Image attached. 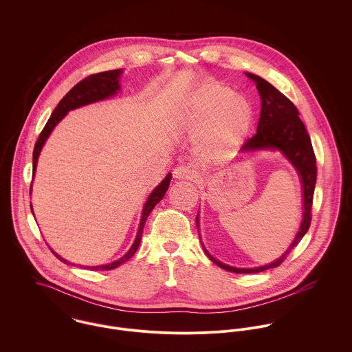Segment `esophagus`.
I'll return each mask as SVG.
<instances>
[{"mask_svg":"<svg viewBox=\"0 0 352 352\" xmlns=\"http://www.w3.org/2000/svg\"><path fill=\"white\" fill-rule=\"evenodd\" d=\"M173 177L177 180H192L195 177V170L188 165H179L173 170Z\"/></svg>","mask_w":352,"mask_h":352,"instance_id":"34e87169","label":"esophagus"}]
</instances>
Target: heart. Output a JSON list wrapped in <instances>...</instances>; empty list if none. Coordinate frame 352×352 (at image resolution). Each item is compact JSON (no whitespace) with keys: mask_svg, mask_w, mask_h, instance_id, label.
I'll use <instances>...</instances> for the list:
<instances>
[{"mask_svg":"<svg viewBox=\"0 0 352 352\" xmlns=\"http://www.w3.org/2000/svg\"><path fill=\"white\" fill-rule=\"evenodd\" d=\"M253 119L251 104L230 87L207 82L184 102L180 120L198 133L197 149L211 162L226 161L244 142Z\"/></svg>","mask_w":352,"mask_h":352,"instance_id":"1","label":"heart"}]
</instances>
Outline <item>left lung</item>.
<instances>
[{
    "mask_svg": "<svg viewBox=\"0 0 352 352\" xmlns=\"http://www.w3.org/2000/svg\"><path fill=\"white\" fill-rule=\"evenodd\" d=\"M247 76L256 82V88L261 99V109H260V119L257 123L256 134L244 142L241 151L278 149L289 158V161L296 166L301 177L302 190H303V218H302L300 232L297 233V237L294 239L290 248L285 252V254L280 256L276 261L263 267L234 268L215 260L203 248L211 261H214L221 268L234 274L261 272L268 268H275L285 261L287 254L292 252V250H294V247L301 241L305 233L309 230V226L311 222V204H313V194H314L316 176H317L316 155L313 151L311 141L303 122L298 116L300 112L297 107L264 78L254 76L252 73H247ZM197 223H198V217H197Z\"/></svg>",
    "mask_w": 352,
    "mask_h": 352,
    "instance_id": "8db88e82",
    "label": "left lung"
}]
</instances>
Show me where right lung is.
<instances>
[{
    "label": "right lung",
    "instance_id": "1",
    "mask_svg": "<svg viewBox=\"0 0 352 352\" xmlns=\"http://www.w3.org/2000/svg\"><path fill=\"white\" fill-rule=\"evenodd\" d=\"M122 70L118 69V70H109V72H101V73H96V74H91L88 76L87 78L81 80L78 84H76L65 96L63 99L59 101V104L55 107V109L52 111L51 113L50 119L47 120L46 126L43 127L36 144H35V148H34V169H32V175L35 173V169H36V162H38V157H39V153L42 151L46 140L49 138V135L52 131V129L56 126L58 122L62 120V118L70 111V109H74V108H78V107H82V105H87V104H91V102H95V101L102 100V99H107L112 95L116 94V91L120 88L119 87V76H120ZM170 177L172 175L169 173L161 183L160 186L153 191L151 194V197L148 198V201L144 206V211H142V218H141V222H140V229H138V234L135 237V241L133 244V247L130 248V251L127 252L123 257H120L119 260L113 261V263H109V264H105V265H99V267H88L91 270H100V271H108V270H113L116 267H119L122 263L127 261L135 251L138 250L140 247V243H141V237H142V232H144V226H145V222L149 217V214L151 212V210L154 208V206L161 201L169 187V183H170ZM30 194H31V188H30ZM32 210V208H31ZM52 253L63 263H67L65 258H62L60 256H58L55 252L52 251Z\"/></svg>",
    "mask_w": 352,
    "mask_h": 352
}]
</instances>
